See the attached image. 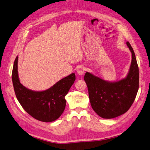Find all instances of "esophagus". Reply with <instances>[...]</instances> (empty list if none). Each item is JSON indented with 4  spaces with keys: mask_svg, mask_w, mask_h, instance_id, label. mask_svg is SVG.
Here are the masks:
<instances>
[{
    "mask_svg": "<svg viewBox=\"0 0 150 150\" xmlns=\"http://www.w3.org/2000/svg\"><path fill=\"white\" fill-rule=\"evenodd\" d=\"M84 71H85L84 67L82 66H79L76 69L77 73L80 76H82V75H83L84 74V73H85Z\"/></svg>",
    "mask_w": 150,
    "mask_h": 150,
    "instance_id": "obj_1",
    "label": "esophagus"
}]
</instances>
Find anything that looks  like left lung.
Masks as SVG:
<instances>
[{
	"mask_svg": "<svg viewBox=\"0 0 150 150\" xmlns=\"http://www.w3.org/2000/svg\"><path fill=\"white\" fill-rule=\"evenodd\" d=\"M126 43L132 53V62L125 78L116 81H105L89 72H86L84 77L92 108L103 118L110 119L127 112L138 92V66L132 47L129 42Z\"/></svg>",
	"mask_w": 150,
	"mask_h": 150,
	"instance_id": "1",
	"label": "left lung"
}]
</instances>
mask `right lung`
Returning a JSON list of instances; mask_svg holds the SVG:
<instances>
[{
	"label": "right lung",
	"mask_w": 150,
	"mask_h": 150,
	"mask_svg": "<svg viewBox=\"0 0 150 150\" xmlns=\"http://www.w3.org/2000/svg\"><path fill=\"white\" fill-rule=\"evenodd\" d=\"M18 56L14 61L12 82L15 95L23 109L38 120L51 122L61 115L66 107L65 96L74 84V73L61 79L53 86L45 91L28 89L20 82L18 73Z\"/></svg>",
	"instance_id": "1"
}]
</instances>
